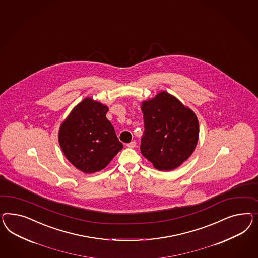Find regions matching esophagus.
Listing matches in <instances>:
<instances>
[{"mask_svg": "<svg viewBox=\"0 0 258 258\" xmlns=\"http://www.w3.org/2000/svg\"><path fill=\"white\" fill-rule=\"evenodd\" d=\"M136 146H137V142H136L135 140H133V141H131L130 143H128V144H127V147L131 148V149H132V148L136 147Z\"/></svg>", "mask_w": 258, "mask_h": 258, "instance_id": "esophagus-1", "label": "esophagus"}]
</instances>
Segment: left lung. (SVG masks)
<instances>
[{"mask_svg": "<svg viewBox=\"0 0 258 258\" xmlns=\"http://www.w3.org/2000/svg\"><path fill=\"white\" fill-rule=\"evenodd\" d=\"M141 110L145 127L142 155L158 170L180 167L191 156L199 140V121L194 111L163 90L142 101Z\"/></svg>", "mask_w": 258, "mask_h": 258, "instance_id": "obj_1", "label": "left lung"}]
</instances>
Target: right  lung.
<instances>
[{"label":"right lung","mask_w":258,"mask_h":258,"mask_svg":"<svg viewBox=\"0 0 258 258\" xmlns=\"http://www.w3.org/2000/svg\"><path fill=\"white\" fill-rule=\"evenodd\" d=\"M108 106L86 97L61 123L58 142L67 159L84 173L104 169L123 148L106 118Z\"/></svg>","instance_id":"right-lung-1"}]
</instances>
